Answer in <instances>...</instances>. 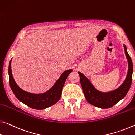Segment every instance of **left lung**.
<instances>
[{
  "label": "left lung",
  "instance_id": "1",
  "mask_svg": "<svg viewBox=\"0 0 135 135\" xmlns=\"http://www.w3.org/2000/svg\"><path fill=\"white\" fill-rule=\"evenodd\" d=\"M123 46L124 47L126 56L127 59L129 68L124 81L117 89L106 93L98 91L93 86L89 79L84 74L80 72H78L80 76V84L85 98L87 102L92 105L102 109L111 108L123 99L129 91L132 81L133 67L131 57L127 53V47L125 44H123Z\"/></svg>",
  "mask_w": 135,
  "mask_h": 135
}]
</instances>
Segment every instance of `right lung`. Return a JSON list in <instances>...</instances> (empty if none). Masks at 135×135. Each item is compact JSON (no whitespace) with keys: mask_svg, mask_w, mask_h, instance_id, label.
Masks as SVG:
<instances>
[{"mask_svg":"<svg viewBox=\"0 0 135 135\" xmlns=\"http://www.w3.org/2000/svg\"><path fill=\"white\" fill-rule=\"evenodd\" d=\"M11 61L12 59L9 62L8 68L9 85L12 92L19 101L30 108L38 110L47 108L59 101L64 83L73 70H67L64 71L53 86L47 91L42 94H33L23 90L15 82L11 71Z\"/></svg>","mask_w":135,"mask_h":135,"instance_id":"right-lung-1","label":"right lung"}]
</instances>
